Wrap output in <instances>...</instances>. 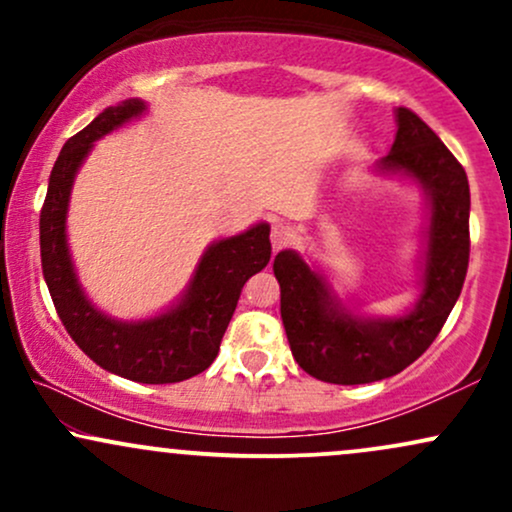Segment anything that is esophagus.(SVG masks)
I'll return each instance as SVG.
<instances>
[{
  "label": "esophagus",
  "mask_w": 512,
  "mask_h": 512,
  "mask_svg": "<svg viewBox=\"0 0 512 512\" xmlns=\"http://www.w3.org/2000/svg\"><path fill=\"white\" fill-rule=\"evenodd\" d=\"M269 240H272L274 250H284L286 245L293 240L291 228L286 223H272V233H269Z\"/></svg>",
  "instance_id": "34e87169"
}]
</instances>
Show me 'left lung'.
Returning <instances> with one entry per match:
<instances>
[{
    "mask_svg": "<svg viewBox=\"0 0 512 512\" xmlns=\"http://www.w3.org/2000/svg\"><path fill=\"white\" fill-rule=\"evenodd\" d=\"M397 125V139L383 166L407 170L424 182L433 204L424 291L416 308L397 320H358L332 301L325 281L296 252L284 250L274 257L291 354L322 383L363 385L402 373L443 330L467 276V173L414 110L399 108Z\"/></svg>",
    "mask_w": 512,
    "mask_h": 512,
    "instance_id": "8db88e82",
    "label": "left lung"
}]
</instances>
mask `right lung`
I'll list each match as a JSON object with an SVG mask.
<instances>
[{
    "instance_id": "obj_1",
    "label": "right lung",
    "mask_w": 512,
    "mask_h": 512,
    "mask_svg": "<svg viewBox=\"0 0 512 512\" xmlns=\"http://www.w3.org/2000/svg\"><path fill=\"white\" fill-rule=\"evenodd\" d=\"M142 110V101L110 105L62 146L40 209V262L64 330L91 361L134 383L166 385L192 378L214 363L240 291L252 274L267 267L272 245L267 223L211 245L182 303L154 320L125 325L86 301L64 238L69 190L91 144Z\"/></svg>"
}]
</instances>
